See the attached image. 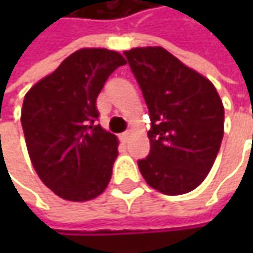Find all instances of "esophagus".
<instances>
[{
    "label": "esophagus",
    "instance_id": "1",
    "mask_svg": "<svg viewBox=\"0 0 253 253\" xmlns=\"http://www.w3.org/2000/svg\"><path fill=\"white\" fill-rule=\"evenodd\" d=\"M128 137H130V131H128V130L123 131V133L120 134V139H122L123 142H127V140H128Z\"/></svg>",
    "mask_w": 253,
    "mask_h": 253
}]
</instances>
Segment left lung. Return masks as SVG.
Listing matches in <instances>:
<instances>
[{"instance_id": "8db88e82", "label": "left lung", "mask_w": 253, "mask_h": 253, "mask_svg": "<svg viewBox=\"0 0 253 253\" xmlns=\"http://www.w3.org/2000/svg\"><path fill=\"white\" fill-rule=\"evenodd\" d=\"M148 105L149 155L137 161L146 183L183 195L210 173L224 134V107L214 84L161 46L125 51Z\"/></svg>"}]
</instances>
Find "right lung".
Segmentation results:
<instances>
[{"label": "right lung", "instance_id": "right-lung-1", "mask_svg": "<svg viewBox=\"0 0 253 253\" xmlns=\"http://www.w3.org/2000/svg\"><path fill=\"white\" fill-rule=\"evenodd\" d=\"M125 64L116 51L83 48L26 93L22 127L30 161L43 184L63 199H93L110 183L119 140L98 125L96 98Z\"/></svg>", "mask_w": 253, "mask_h": 253}]
</instances>
